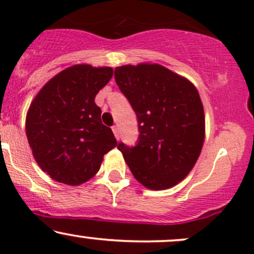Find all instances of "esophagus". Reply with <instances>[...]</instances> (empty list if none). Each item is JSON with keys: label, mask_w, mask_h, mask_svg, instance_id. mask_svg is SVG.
<instances>
[{"label": "esophagus", "mask_w": 254, "mask_h": 254, "mask_svg": "<svg viewBox=\"0 0 254 254\" xmlns=\"http://www.w3.org/2000/svg\"><path fill=\"white\" fill-rule=\"evenodd\" d=\"M112 131H113V133H115L116 138L119 139V137H121V133H119V127H117V125H113Z\"/></svg>", "instance_id": "1"}]
</instances>
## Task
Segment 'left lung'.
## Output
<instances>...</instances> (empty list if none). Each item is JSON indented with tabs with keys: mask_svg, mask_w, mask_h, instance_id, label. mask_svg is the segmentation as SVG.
I'll use <instances>...</instances> for the list:
<instances>
[{
	"mask_svg": "<svg viewBox=\"0 0 254 254\" xmlns=\"http://www.w3.org/2000/svg\"><path fill=\"white\" fill-rule=\"evenodd\" d=\"M121 92L135 111L138 141L117 148L131 173L150 190H165L190 173L204 142L205 119L196 87L160 64L115 69Z\"/></svg>",
	"mask_w": 254,
	"mask_h": 254,
	"instance_id": "left-lung-1",
	"label": "left lung"
}]
</instances>
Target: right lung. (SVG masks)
<instances>
[{"mask_svg":"<svg viewBox=\"0 0 254 254\" xmlns=\"http://www.w3.org/2000/svg\"><path fill=\"white\" fill-rule=\"evenodd\" d=\"M112 75L110 66L76 64L52 77L32 101L26 117L28 143L39 167L56 182H87L117 145L94 103Z\"/></svg>","mask_w":254,"mask_h":254,"instance_id":"right-lung-1","label":"right lung"}]
</instances>
